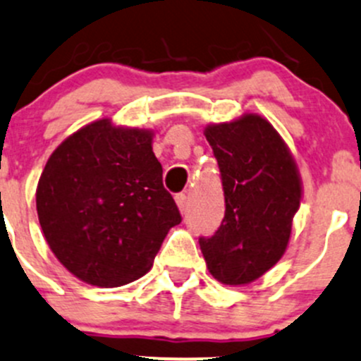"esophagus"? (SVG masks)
Wrapping results in <instances>:
<instances>
[{
    "mask_svg": "<svg viewBox=\"0 0 361 361\" xmlns=\"http://www.w3.org/2000/svg\"><path fill=\"white\" fill-rule=\"evenodd\" d=\"M174 200H176L178 207H180L181 212L187 209V195H185V193H178V195L174 197Z\"/></svg>",
    "mask_w": 361,
    "mask_h": 361,
    "instance_id": "obj_1",
    "label": "esophagus"
}]
</instances>
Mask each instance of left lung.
<instances>
[{
  "mask_svg": "<svg viewBox=\"0 0 361 361\" xmlns=\"http://www.w3.org/2000/svg\"><path fill=\"white\" fill-rule=\"evenodd\" d=\"M221 171L225 218L199 238L207 270L225 286H247L279 263L301 206L302 181L289 147L257 114L204 130Z\"/></svg>",
  "mask_w": 361,
  "mask_h": 361,
  "instance_id": "left-lung-1",
  "label": "left lung"
}]
</instances>
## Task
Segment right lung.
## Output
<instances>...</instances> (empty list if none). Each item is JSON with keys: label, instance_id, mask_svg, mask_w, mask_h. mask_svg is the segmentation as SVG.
<instances>
[{"label": "right lung", "instance_id": "obj_1", "mask_svg": "<svg viewBox=\"0 0 361 361\" xmlns=\"http://www.w3.org/2000/svg\"><path fill=\"white\" fill-rule=\"evenodd\" d=\"M152 138L154 131L104 117L67 136L41 173L36 209L44 238L56 259L90 286L138 280L181 223Z\"/></svg>", "mask_w": 361, "mask_h": 361}]
</instances>
